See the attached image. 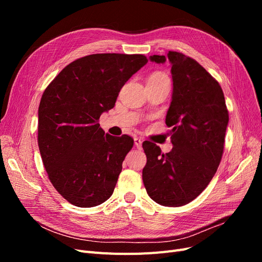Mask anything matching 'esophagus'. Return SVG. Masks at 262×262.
Wrapping results in <instances>:
<instances>
[{
    "mask_svg": "<svg viewBox=\"0 0 262 262\" xmlns=\"http://www.w3.org/2000/svg\"><path fill=\"white\" fill-rule=\"evenodd\" d=\"M142 142H143V141H142L140 138H136V139H134V145H136L138 148H141L142 147Z\"/></svg>",
    "mask_w": 262,
    "mask_h": 262,
    "instance_id": "34e87169",
    "label": "esophagus"
}]
</instances>
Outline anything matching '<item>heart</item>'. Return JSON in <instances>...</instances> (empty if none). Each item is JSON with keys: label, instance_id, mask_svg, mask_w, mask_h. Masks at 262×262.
<instances>
[{"label": "heart", "instance_id": "b5f03b06", "mask_svg": "<svg viewBox=\"0 0 262 262\" xmlns=\"http://www.w3.org/2000/svg\"><path fill=\"white\" fill-rule=\"evenodd\" d=\"M149 78H167V76H166L165 74H163V73H154V74H152L149 76Z\"/></svg>", "mask_w": 262, "mask_h": 262}]
</instances>
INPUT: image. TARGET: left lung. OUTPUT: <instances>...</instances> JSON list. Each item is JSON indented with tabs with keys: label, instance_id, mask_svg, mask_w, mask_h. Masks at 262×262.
I'll return each instance as SVG.
<instances>
[{
	"label": "left lung",
	"instance_id": "obj_1",
	"mask_svg": "<svg viewBox=\"0 0 262 262\" xmlns=\"http://www.w3.org/2000/svg\"><path fill=\"white\" fill-rule=\"evenodd\" d=\"M172 97L166 115L172 149L143 142L146 165L142 178L147 194L165 207L194 200L215 175L224 150L228 112L219 82L195 60L169 51ZM149 60L164 63L165 55Z\"/></svg>",
	"mask_w": 262,
	"mask_h": 262
}]
</instances>
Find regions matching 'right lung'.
Wrapping results in <instances>:
<instances>
[{"mask_svg": "<svg viewBox=\"0 0 262 262\" xmlns=\"http://www.w3.org/2000/svg\"><path fill=\"white\" fill-rule=\"evenodd\" d=\"M146 63L143 54L86 55L63 69L42 94L38 109L41 160L55 190L75 207H96L114 192L133 139L105 134L98 120Z\"/></svg>", "mask_w": 262, "mask_h": 262, "instance_id": "1", "label": "right lung"}]
</instances>
